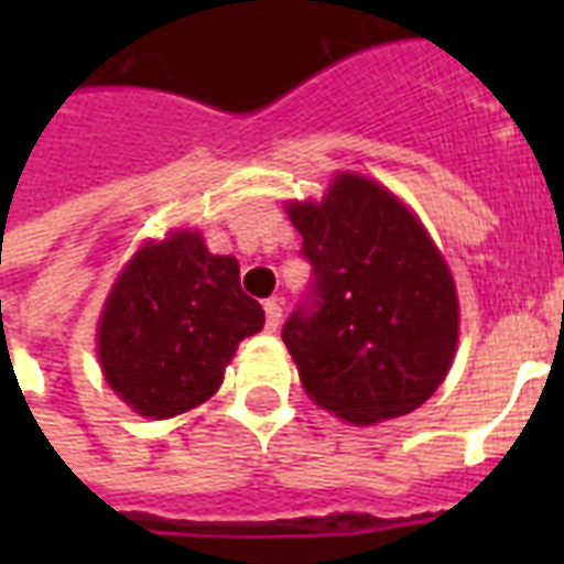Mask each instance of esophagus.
Wrapping results in <instances>:
<instances>
[{
  "mask_svg": "<svg viewBox=\"0 0 564 564\" xmlns=\"http://www.w3.org/2000/svg\"><path fill=\"white\" fill-rule=\"evenodd\" d=\"M263 310H265V330H278V325H281V316H283L281 304H278L274 299H269L263 304Z\"/></svg>",
  "mask_w": 564,
  "mask_h": 564,
  "instance_id": "obj_1",
  "label": "esophagus"
}]
</instances>
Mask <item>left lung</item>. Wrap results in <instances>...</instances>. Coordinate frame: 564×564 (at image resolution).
<instances>
[{
	"label": "left lung",
	"instance_id": "obj_1",
	"mask_svg": "<svg viewBox=\"0 0 564 564\" xmlns=\"http://www.w3.org/2000/svg\"><path fill=\"white\" fill-rule=\"evenodd\" d=\"M313 281L281 336L318 406L354 424L419 410L456 351L454 278L389 189L339 175L322 204L290 207Z\"/></svg>",
	"mask_w": 564,
	"mask_h": 564
}]
</instances>
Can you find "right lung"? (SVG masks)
Instances as JSON below:
<instances>
[{"mask_svg": "<svg viewBox=\"0 0 564 564\" xmlns=\"http://www.w3.org/2000/svg\"><path fill=\"white\" fill-rule=\"evenodd\" d=\"M263 322L237 260L181 230L140 248L113 283L99 322L101 371L140 415L172 419L219 389L237 345Z\"/></svg>", "mask_w": 564, "mask_h": 564, "instance_id": "1", "label": "right lung"}]
</instances>
